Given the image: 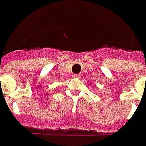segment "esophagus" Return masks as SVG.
<instances>
[{
    "instance_id": "1",
    "label": "esophagus",
    "mask_w": 146,
    "mask_h": 146,
    "mask_svg": "<svg viewBox=\"0 0 146 146\" xmlns=\"http://www.w3.org/2000/svg\"><path fill=\"white\" fill-rule=\"evenodd\" d=\"M72 77H73V78H80V77H81V75H80V74H73Z\"/></svg>"
}]
</instances>
